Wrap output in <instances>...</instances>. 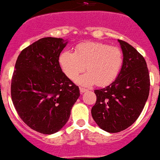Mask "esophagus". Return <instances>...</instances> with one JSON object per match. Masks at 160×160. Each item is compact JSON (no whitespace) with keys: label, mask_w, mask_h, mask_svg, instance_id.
Instances as JSON below:
<instances>
[{"label":"esophagus","mask_w":160,"mask_h":160,"mask_svg":"<svg viewBox=\"0 0 160 160\" xmlns=\"http://www.w3.org/2000/svg\"><path fill=\"white\" fill-rule=\"evenodd\" d=\"M79 90H80V93H81L82 94L83 93H85L86 91H87V90H86V89H85V88H82V87L79 88Z\"/></svg>","instance_id":"34e87169"}]
</instances>
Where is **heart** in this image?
<instances>
[{
	"mask_svg": "<svg viewBox=\"0 0 160 160\" xmlns=\"http://www.w3.org/2000/svg\"><path fill=\"white\" fill-rule=\"evenodd\" d=\"M59 64L64 74L74 80L85 70L88 72L76 79L78 84L104 86L117 78L123 64V55L117 47L97 42L78 45L74 53L64 51L59 56Z\"/></svg>",
	"mask_w": 160,
	"mask_h": 160,
	"instance_id": "b5f03b06",
	"label": "heart"
}]
</instances>
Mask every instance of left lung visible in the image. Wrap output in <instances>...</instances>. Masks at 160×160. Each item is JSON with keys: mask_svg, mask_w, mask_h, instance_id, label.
<instances>
[{"mask_svg": "<svg viewBox=\"0 0 160 160\" xmlns=\"http://www.w3.org/2000/svg\"><path fill=\"white\" fill-rule=\"evenodd\" d=\"M123 64L115 81L95 90V105L91 109L95 122L104 131L119 132L137 121L147 102L150 78L144 58L132 46L118 39Z\"/></svg>", "mask_w": 160, "mask_h": 160, "instance_id": "obj_1", "label": "left lung"}]
</instances>
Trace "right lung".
<instances>
[{
	"mask_svg": "<svg viewBox=\"0 0 160 160\" xmlns=\"http://www.w3.org/2000/svg\"><path fill=\"white\" fill-rule=\"evenodd\" d=\"M68 41L45 37L23 49L15 65L11 84L13 105L32 129L53 134L67 124L80 96L78 86L62 72L59 55Z\"/></svg>",
	"mask_w": 160,
	"mask_h": 160,
	"instance_id": "add662e5",
	"label": "right lung"
}]
</instances>
